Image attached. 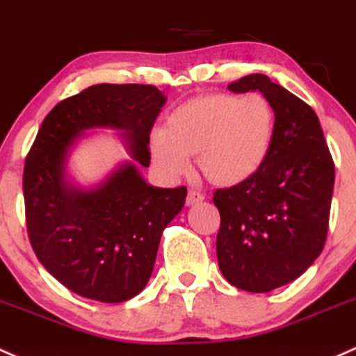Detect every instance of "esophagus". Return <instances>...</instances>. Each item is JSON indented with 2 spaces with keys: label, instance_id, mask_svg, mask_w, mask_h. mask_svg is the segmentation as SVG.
I'll use <instances>...</instances> for the list:
<instances>
[{
  "label": "esophagus",
  "instance_id": "1",
  "mask_svg": "<svg viewBox=\"0 0 356 356\" xmlns=\"http://www.w3.org/2000/svg\"><path fill=\"white\" fill-rule=\"evenodd\" d=\"M203 200L204 196L201 193H197V191H189L188 197H186V204H188V207H193V204L201 203Z\"/></svg>",
  "mask_w": 356,
  "mask_h": 356
}]
</instances>
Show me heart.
I'll use <instances>...</instances> for the list:
<instances>
[{
  "instance_id": "1",
  "label": "heart",
  "mask_w": 356,
  "mask_h": 356,
  "mask_svg": "<svg viewBox=\"0 0 356 356\" xmlns=\"http://www.w3.org/2000/svg\"><path fill=\"white\" fill-rule=\"evenodd\" d=\"M276 118L263 93H208L181 104L149 138L153 162L163 174H184L186 159L211 184H242L266 163L275 140Z\"/></svg>"
}]
</instances>
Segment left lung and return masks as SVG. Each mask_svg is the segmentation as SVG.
I'll list each match as a JSON object with an SVG mask.
<instances>
[{
  "label": "left lung",
  "mask_w": 356,
  "mask_h": 356,
  "mask_svg": "<svg viewBox=\"0 0 356 356\" xmlns=\"http://www.w3.org/2000/svg\"><path fill=\"white\" fill-rule=\"evenodd\" d=\"M234 93L259 90L275 109L271 152L249 181L216 189V256L230 285L266 293L297 280L326 242L334 162L312 107L266 74L228 85Z\"/></svg>",
  "instance_id": "8db88e82"
}]
</instances>
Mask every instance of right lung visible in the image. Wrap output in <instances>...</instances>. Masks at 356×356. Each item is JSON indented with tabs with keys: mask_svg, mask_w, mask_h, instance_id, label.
Instances as JSON below:
<instances>
[{
	"mask_svg": "<svg viewBox=\"0 0 356 356\" xmlns=\"http://www.w3.org/2000/svg\"><path fill=\"white\" fill-rule=\"evenodd\" d=\"M165 100L153 85H92L46 115L25 159L33 252L61 285L90 300L136 297L152 276L163 228L184 207V186L153 188L138 170L149 165V131ZM93 127L121 130L131 162L97 188L81 190L65 179V163L72 145Z\"/></svg>",
	"mask_w": 356,
	"mask_h": 356,
	"instance_id": "1",
	"label": "right lung"
}]
</instances>
